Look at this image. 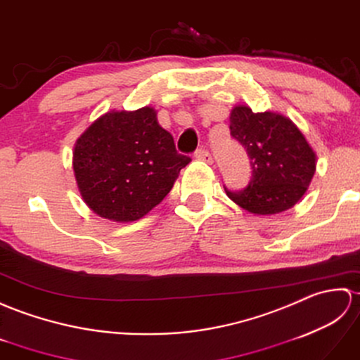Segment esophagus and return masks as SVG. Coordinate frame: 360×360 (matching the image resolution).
<instances>
[{"label":"esophagus","mask_w":360,"mask_h":360,"mask_svg":"<svg viewBox=\"0 0 360 360\" xmlns=\"http://www.w3.org/2000/svg\"><path fill=\"white\" fill-rule=\"evenodd\" d=\"M195 158L200 160V162H205V163H212V157L210 154V150L205 149V148H200L195 150Z\"/></svg>","instance_id":"obj_1"}]
</instances>
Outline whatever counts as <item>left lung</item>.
<instances>
[{
    "mask_svg": "<svg viewBox=\"0 0 360 360\" xmlns=\"http://www.w3.org/2000/svg\"><path fill=\"white\" fill-rule=\"evenodd\" d=\"M233 139L246 149L252 175L242 191L228 197L252 214L290 210L307 193L316 171V154L290 118L236 106L229 117Z\"/></svg>",
    "mask_w": 360,
    "mask_h": 360,
    "instance_id": "obj_1",
    "label": "left lung"
}]
</instances>
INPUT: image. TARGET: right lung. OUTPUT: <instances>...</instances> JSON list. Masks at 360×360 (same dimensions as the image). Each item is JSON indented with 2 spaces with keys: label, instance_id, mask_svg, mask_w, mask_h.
<instances>
[{
  "label": "right lung",
  "instance_id": "1",
  "mask_svg": "<svg viewBox=\"0 0 360 360\" xmlns=\"http://www.w3.org/2000/svg\"><path fill=\"white\" fill-rule=\"evenodd\" d=\"M189 162L148 106L100 117L74 150V172L84 203L114 221H134L148 214Z\"/></svg>",
  "mask_w": 360,
  "mask_h": 360
}]
</instances>
